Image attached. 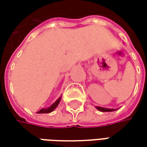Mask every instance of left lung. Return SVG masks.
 <instances>
[{
    "instance_id": "left-lung-1",
    "label": "left lung",
    "mask_w": 147,
    "mask_h": 147,
    "mask_svg": "<svg viewBox=\"0 0 147 147\" xmlns=\"http://www.w3.org/2000/svg\"><path fill=\"white\" fill-rule=\"evenodd\" d=\"M96 109L102 112H110V111H114V109H107V108H103V107H100V106H96Z\"/></svg>"
}]
</instances>
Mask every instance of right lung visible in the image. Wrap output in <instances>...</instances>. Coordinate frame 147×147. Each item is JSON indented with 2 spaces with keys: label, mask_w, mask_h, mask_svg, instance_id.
Returning <instances> with one entry per match:
<instances>
[{
  "label": "right lung",
  "mask_w": 147,
  "mask_h": 147,
  "mask_svg": "<svg viewBox=\"0 0 147 147\" xmlns=\"http://www.w3.org/2000/svg\"><path fill=\"white\" fill-rule=\"evenodd\" d=\"M60 99L61 98L59 97V98L58 99V100H56V101H55V103H54V104L52 105L51 106H50L49 108H47V109H42V110H39L37 113H38V114H46V113H51V111H53V110H55L56 107H57V105H59V101H60Z\"/></svg>",
  "instance_id": "obj_1"
}]
</instances>
